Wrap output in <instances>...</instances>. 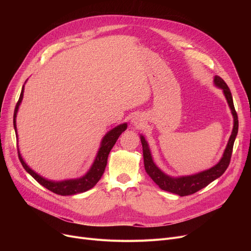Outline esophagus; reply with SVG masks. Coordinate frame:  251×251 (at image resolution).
I'll list each match as a JSON object with an SVG mask.
<instances>
[{
    "label": "esophagus",
    "mask_w": 251,
    "mask_h": 251,
    "mask_svg": "<svg viewBox=\"0 0 251 251\" xmlns=\"http://www.w3.org/2000/svg\"><path fill=\"white\" fill-rule=\"evenodd\" d=\"M141 121H142V120H141L139 116H134L132 120H131V123L133 124V126H134V127H136V128H140V127L142 126V122H141Z\"/></svg>",
    "instance_id": "1"
}]
</instances>
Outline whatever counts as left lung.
Returning <instances> with one entry per match:
<instances>
[{
  "label": "left lung",
  "mask_w": 251,
  "mask_h": 251,
  "mask_svg": "<svg viewBox=\"0 0 251 251\" xmlns=\"http://www.w3.org/2000/svg\"><path fill=\"white\" fill-rule=\"evenodd\" d=\"M214 83L217 87L223 90L224 96H225L227 100V102L231 109V113L234 119V126H233L231 136L227 143L225 151H224L223 156L221 157V160L217 165H215L210 169H207L205 171H202V172L196 173L193 175L180 176V177L169 176L166 173H164L163 171L154 164L150 147H149V143L146 140V138H144V136L140 134V141L142 144V151H143L144 169H146L147 173L156 185L165 191L175 193L180 196H186V195L193 194L199 190L204 188L205 186H207L209 183H212L219 177H221L224 173H225V171L227 170L230 164L234 141L237 136V133H238V116H237V113L234 108L231 91L228 85L226 84V82L224 81L220 76L216 75L214 77Z\"/></svg>",
  "instance_id": "left-lung-1"
}]
</instances>
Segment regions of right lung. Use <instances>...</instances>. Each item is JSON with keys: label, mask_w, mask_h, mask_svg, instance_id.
Returning a JSON list of instances; mask_svg holds the SVG:
<instances>
[{"label": "right lung", "mask_w": 251, "mask_h": 251, "mask_svg": "<svg viewBox=\"0 0 251 251\" xmlns=\"http://www.w3.org/2000/svg\"><path fill=\"white\" fill-rule=\"evenodd\" d=\"M23 92H24V85L21 90L19 100L15 107L14 118H13V124H14V129H15L17 138H18V134H17V127H16V117H17L19 105L23 99ZM126 129H127V123H123L116 126L115 128L110 130L109 132H107V134L102 137L100 141V146L94 163H92L90 169L87 171V173L80 178L68 179V180H63V181H52V180L46 179L43 176L35 173L34 171L30 169L28 165L24 162V160L22 159V156L20 154L19 149H18V156L23 168L26 170V172H27L29 175H31L39 184H41V185H43L50 191L59 195H63V196L82 193L91 189L100 181V179L101 178L104 172L105 166H107L108 156L111 150L113 149L114 144L116 143L119 136H120Z\"/></svg>", "instance_id": "add662e5"}]
</instances>
